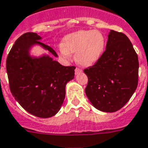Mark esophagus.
<instances>
[{
  "mask_svg": "<svg viewBox=\"0 0 148 148\" xmlns=\"http://www.w3.org/2000/svg\"><path fill=\"white\" fill-rule=\"evenodd\" d=\"M82 70H81V69H79V68H76L75 69V74H80V73H82Z\"/></svg>",
  "mask_w": 148,
  "mask_h": 148,
  "instance_id": "obj_1",
  "label": "esophagus"
}]
</instances>
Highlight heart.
<instances>
[{"mask_svg":"<svg viewBox=\"0 0 148 148\" xmlns=\"http://www.w3.org/2000/svg\"><path fill=\"white\" fill-rule=\"evenodd\" d=\"M105 48L103 34L96 30H78L66 35L60 47V56L66 60L75 53V60L82 66H90L100 59Z\"/></svg>","mask_w":148,"mask_h":148,"instance_id":"b5f03b06","label":"heart"}]
</instances>
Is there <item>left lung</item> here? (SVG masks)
<instances>
[{
  "mask_svg": "<svg viewBox=\"0 0 148 148\" xmlns=\"http://www.w3.org/2000/svg\"><path fill=\"white\" fill-rule=\"evenodd\" d=\"M138 71V56L130 39L111 29L100 59L84 70L88 77L85 94L96 109L115 112L124 107L136 89Z\"/></svg>",
  "mask_w": 148,
  "mask_h": 148,
  "instance_id": "8db88e82",
  "label": "left lung"
}]
</instances>
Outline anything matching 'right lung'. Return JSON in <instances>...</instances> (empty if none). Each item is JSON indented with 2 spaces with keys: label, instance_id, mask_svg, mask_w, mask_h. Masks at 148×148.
<instances>
[{
  "label": "right lung",
  "instance_id": "add662e5",
  "mask_svg": "<svg viewBox=\"0 0 148 148\" xmlns=\"http://www.w3.org/2000/svg\"><path fill=\"white\" fill-rule=\"evenodd\" d=\"M36 33L24 34L16 40L6 60L11 92L21 107L42 119L54 116L60 110L66 95V85L74 79L75 66H64L44 54L32 56L29 51L39 45L52 56H58L40 42Z\"/></svg>",
  "mask_w": 148,
  "mask_h": 148
}]
</instances>
